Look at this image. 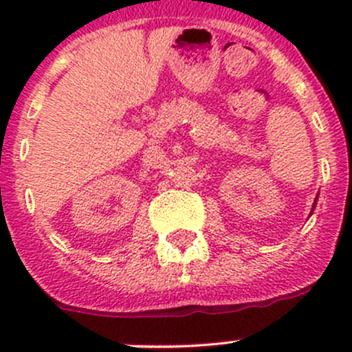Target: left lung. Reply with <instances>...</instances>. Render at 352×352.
Instances as JSON below:
<instances>
[{
	"label": "left lung",
	"mask_w": 352,
	"mask_h": 352,
	"mask_svg": "<svg viewBox=\"0 0 352 352\" xmlns=\"http://www.w3.org/2000/svg\"><path fill=\"white\" fill-rule=\"evenodd\" d=\"M315 204H317V199H315V202H314V208H315ZM314 208H311V209H314Z\"/></svg>",
	"instance_id": "1"
}]
</instances>
